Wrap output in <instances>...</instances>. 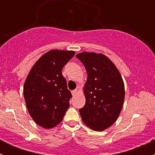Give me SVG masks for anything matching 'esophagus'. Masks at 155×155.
I'll return each mask as SVG.
<instances>
[{"mask_svg": "<svg viewBox=\"0 0 155 155\" xmlns=\"http://www.w3.org/2000/svg\"><path fill=\"white\" fill-rule=\"evenodd\" d=\"M77 93H78V89H76V90H74V91H72V94H73V96H75V95H76V94H77Z\"/></svg>", "mask_w": 155, "mask_h": 155, "instance_id": "obj_1", "label": "esophagus"}]
</instances>
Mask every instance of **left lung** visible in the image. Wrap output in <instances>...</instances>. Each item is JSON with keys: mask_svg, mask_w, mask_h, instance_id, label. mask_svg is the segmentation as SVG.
I'll return each mask as SVG.
<instances>
[{"mask_svg": "<svg viewBox=\"0 0 155 155\" xmlns=\"http://www.w3.org/2000/svg\"><path fill=\"white\" fill-rule=\"evenodd\" d=\"M76 57L87 74L83 87L85 104L79 109L81 118L93 130H104L121 113L125 96L124 81L113 62L102 53L84 51Z\"/></svg>", "mask_w": 155, "mask_h": 155, "instance_id": "obj_1", "label": "left lung"}]
</instances>
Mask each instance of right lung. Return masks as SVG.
I'll return each instance as SVG.
<instances>
[{
  "instance_id": "obj_1",
  "label": "right lung",
  "mask_w": 155,
  "mask_h": 155,
  "mask_svg": "<svg viewBox=\"0 0 155 155\" xmlns=\"http://www.w3.org/2000/svg\"><path fill=\"white\" fill-rule=\"evenodd\" d=\"M74 54V51L50 50L36 61L25 79L26 107L36 124L45 129L60 124L70 107L72 94L62 69Z\"/></svg>"
}]
</instances>
